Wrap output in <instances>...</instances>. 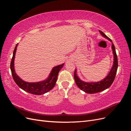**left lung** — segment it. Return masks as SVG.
<instances>
[{
    "instance_id": "8db88e82",
    "label": "left lung",
    "mask_w": 131,
    "mask_h": 131,
    "mask_svg": "<svg viewBox=\"0 0 131 131\" xmlns=\"http://www.w3.org/2000/svg\"><path fill=\"white\" fill-rule=\"evenodd\" d=\"M101 34L103 37L107 39L110 41L112 42V48L113 50V53L114 54V62L113 67L111 68L110 72L108 74V75L100 81L98 82H85L82 81L80 79L77 74V69H75L74 72V79L75 81L76 82V84L78 86V88L84 91L85 92L88 93L89 94H92L95 93L100 92L101 91H104L112 85L113 82L115 78L117 69L118 67V61H117V57L116 53L115 47L114 46V43H113L112 40L108 38L106 35L102 31L99 30Z\"/></svg>"
}]
</instances>
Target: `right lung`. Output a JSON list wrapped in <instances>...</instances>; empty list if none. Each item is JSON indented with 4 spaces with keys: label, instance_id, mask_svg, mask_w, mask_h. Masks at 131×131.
<instances>
[{
    "label": "right lung",
    "instance_id": "1",
    "mask_svg": "<svg viewBox=\"0 0 131 131\" xmlns=\"http://www.w3.org/2000/svg\"><path fill=\"white\" fill-rule=\"evenodd\" d=\"M18 44V43H17L15 47L13 52V56L10 63V69L12 76H13L16 84L18 85L19 88H21L23 90L29 93L35 95L43 94L52 90L56 84L58 73L64 66V63L53 67L49 74V76L45 80L37 82H26L22 80L18 76L15 70L14 60Z\"/></svg>",
    "mask_w": 131,
    "mask_h": 131
}]
</instances>
